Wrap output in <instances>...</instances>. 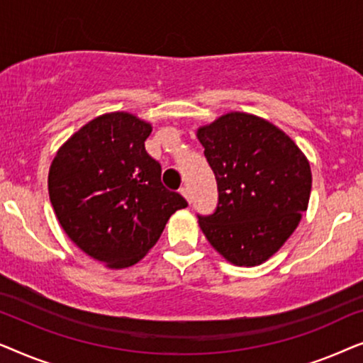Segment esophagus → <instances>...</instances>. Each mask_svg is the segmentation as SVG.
Masks as SVG:
<instances>
[{"label": "esophagus", "mask_w": 363, "mask_h": 363, "mask_svg": "<svg viewBox=\"0 0 363 363\" xmlns=\"http://www.w3.org/2000/svg\"><path fill=\"white\" fill-rule=\"evenodd\" d=\"M180 193H182L183 196L186 198V201H188V203L191 201V193H190V188H188V186H182V188H180Z\"/></svg>", "instance_id": "esophagus-1"}]
</instances>
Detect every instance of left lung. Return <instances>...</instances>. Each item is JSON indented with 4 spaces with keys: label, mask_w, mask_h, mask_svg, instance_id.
<instances>
[{
    "label": "left lung",
    "mask_w": 363,
    "mask_h": 363,
    "mask_svg": "<svg viewBox=\"0 0 363 363\" xmlns=\"http://www.w3.org/2000/svg\"><path fill=\"white\" fill-rule=\"evenodd\" d=\"M196 137L218 183L215 213L198 215L203 235L233 264H261L307 210L309 162L281 128L245 112L221 116Z\"/></svg>",
    "instance_id": "obj_1"
}]
</instances>
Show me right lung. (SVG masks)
<instances>
[{
  "label": "right lung",
  "instance_id": "1",
  "mask_svg": "<svg viewBox=\"0 0 363 363\" xmlns=\"http://www.w3.org/2000/svg\"><path fill=\"white\" fill-rule=\"evenodd\" d=\"M152 125L127 112L96 117L59 148L49 198L76 246L112 269L133 266L167 221L188 206L162 185V167L145 150Z\"/></svg>",
  "mask_w": 363,
  "mask_h": 363
}]
</instances>
